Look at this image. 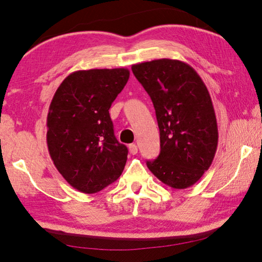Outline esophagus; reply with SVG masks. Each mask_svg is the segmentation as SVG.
Returning <instances> with one entry per match:
<instances>
[{
  "label": "esophagus",
  "mask_w": 262,
  "mask_h": 262,
  "mask_svg": "<svg viewBox=\"0 0 262 262\" xmlns=\"http://www.w3.org/2000/svg\"><path fill=\"white\" fill-rule=\"evenodd\" d=\"M129 152L132 155H136L137 154V145L136 144H129Z\"/></svg>",
  "instance_id": "esophagus-1"
}]
</instances>
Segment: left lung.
Listing matches in <instances>:
<instances>
[{"mask_svg":"<svg viewBox=\"0 0 262 262\" xmlns=\"http://www.w3.org/2000/svg\"><path fill=\"white\" fill-rule=\"evenodd\" d=\"M152 100L161 152L147 166L176 189L190 187L210 167L219 143L209 91L198 73L179 60L159 59L132 66Z\"/></svg>","mask_w":262,"mask_h":262,"instance_id":"8db88e82","label":"left lung"}]
</instances>
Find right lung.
Here are the masks:
<instances>
[{
    "label": "right lung",
    "instance_id": "obj_1",
    "mask_svg": "<svg viewBox=\"0 0 262 262\" xmlns=\"http://www.w3.org/2000/svg\"><path fill=\"white\" fill-rule=\"evenodd\" d=\"M129 70H77L63 79L47 114V147L57 171L75 189L100 192L121 176L128 149L114 136L108 110Z\"/></svg>",
    "mask_w": 262,
    "mask_h": 262
}]
</instances>
